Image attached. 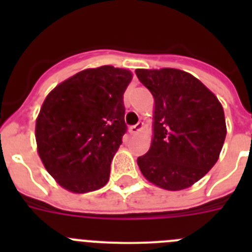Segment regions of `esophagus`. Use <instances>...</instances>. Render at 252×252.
Masks as SVG:
<instances>
[{"instance_id": "34e87169", "label": "esophagus", "mask_w": 252, "mask_h": 252, "mask_svg": "<svg viewBox=\"0 0 252 252\" xmlns=\"http://www.w3.org/2000/svg\"><path fill=\"white\" fill-rule=\"evenodd\" d=\"M142 128H144V124H142V122H139V124L135 125V126H131L128 132H130V135H136V133H139Z\"/></svg>"}]
</instances>
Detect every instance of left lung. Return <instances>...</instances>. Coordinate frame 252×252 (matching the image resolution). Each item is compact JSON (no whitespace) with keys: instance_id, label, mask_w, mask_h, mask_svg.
Masks as SVG:
<instances>
[{"instance_id":"left-lung-1","label":"left lung","mask_w":252,"mask_h":252,"mask_svg":"<svg viewBox=\"0 0 252 252\" xmlns=\"http://www.w3.org/2000/svg\"><path fill=\"white\" fill-rule=\"evenodd\" d=\"M154 97V136L137 158L142 175L166 190L192 187L213 168L226 139L221 102L199 79L174 68L136 69Z\"/></svg>"}]
</instances>
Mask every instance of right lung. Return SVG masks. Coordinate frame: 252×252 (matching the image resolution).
I'll return each mask as SVG.
<instances>
[{"instance_id": "add662e5", "label": "right lung", "mask_w": 252, "mask_h": 252, "mask_svg": "<svg viewBox=\"0 0 252 252\" xmlns=\"http://www.w3.org/2000/svg\"><path fill=\"white\" fill-rule=\"evenodd\" d=\"M127 69H84L46 95L36 119L37 154L49 174L72 193L106 186L111 161L126 132Z\"/></svg>"}]
</instances>
